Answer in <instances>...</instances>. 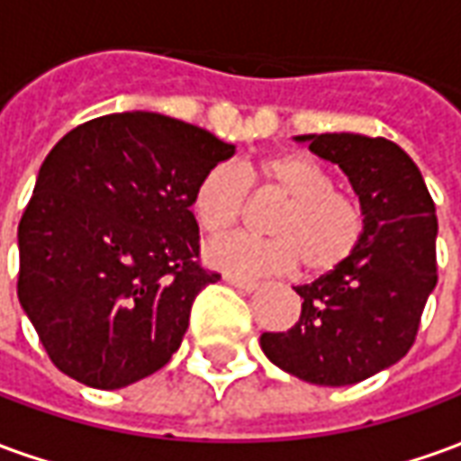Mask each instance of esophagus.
<instances>
[{
    "instance_id": "esophagus-1",
    "label": "esophagus",
    "mask_w": 461,
    "mask_h": 461,
    "mask_svg": "<svg viewBox=\"0 0 461 461\" xmlns=\"http://www.w3.org/2000/svg\"><path fill=\"white\" fill-rule=\"evenodd\" d=\"M224 281L230 284V286H234V289H240V291H247V294H251V291H257L259 289V284L257 281H251V279H240V276H224Z\"/></svg>"
}]
</instances>
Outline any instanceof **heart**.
Segmentation results:
<instances>
[{"label": "heart", "instance_id": "b5f03b06", "mask_svg": "<svg viewBox=\"0 0 461 461\" xmlns=\"http://www.w3.org/2000/svg\"><path fill=\"white\" fill-rule=\"evenodd\" d=\"M247 185L284 197L271 217L274 237L259 240L234 234L207 244L204 259L231 276H269L303 264L306 274L321 276L340 269L366 234L363 210L350 194L333 187L329 170L303 152H281L237 172L214 165L194 185L190 210L202 231L212 237L230 231L241 217Z\"/></svg>", "mask_w": 461, "mask_h": 461}]
</instances>
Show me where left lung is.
Wrapping results in <instances>:
<instances>
[{
  "label": "left lung",
  "mask_w": 461,
  "mask_h": 461,
  "mask_svg": "<svg viewBox=\"0 0 461 461\" xmlns=\"http://www.w3.org/2000/svg\"><path fill=\"white\" fill-rule=\"evenodd\" d=\"M294 140L346 172L366 234L340 269L294 286L303 299L299 321L286 333H261V350L313 385H356L395 366L415 343L437 286L435 202L412 158L393 140L357 132Z\"/></svg>",
  "instance_id": "left-lung-1"
}]
</instances>
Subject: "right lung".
I'll use <instances>...</instances> for the list:
<instances>
[{
  "instance_id": "right-lung-1",
  "label": "right lung",
  "mask_w": 461,
  "mask_h": 461,
  "mask_svg": "<svg viewBox=\"0 0 461 461\" xmlns=\"http://www.w3.org/2000/svg\"><path fill=\"white\" fill-rule=\"evenodd\" d=\"M234 145L160 113H111L46 155L19 221V303L61 373L98 390L167 366L194 296L220 274L197 264L190 200Z\"/></svg>"
}]
</instances>
